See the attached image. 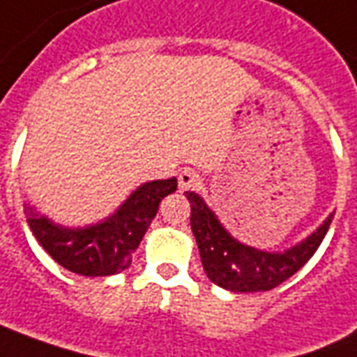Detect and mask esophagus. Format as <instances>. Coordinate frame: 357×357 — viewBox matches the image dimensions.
<instances>
[{
	"label": "esophagus",
	"instance_id": "obj_1",
	"mask_svg": "<svg viewBox=\"0 0 357 357\" xmlns=\"http://www.w3.org/2000/svg\"><path fill=\"white\" fill-rule=\"evenodd\" d=\"M196 184H198V174L190 171V169H184L183 173L178 174V190L181 192L192 190Z\"/></svg>",
	"mask_w": 357,
	"mask_h": 357
}]
</instances>
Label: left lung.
<instances>
[{
    "instance_id": "8db88e82",
    "label": "left lung",
    "mask_w": 357,
    "mask_h": 357,
    "mask_svg": "<svg viewBox=\"0 0 357 357\" xmlns=\"http://www.w3.org/2000/svg\"><path fill=\"white\" fill-rule=\"evenodd\" d=\"M186 198L190 202V227L207 279L231 292H265L300 271L317 252L335 215H328L296 246L282 252H265L234 238L199 194L186 192Z\"/></svg>"
}]
</instances>
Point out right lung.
Listing matches in <instances>:
<instances>
[{"mask_svg":"<svg viewBox=\"0 0 357 357\" xmlns=\"http://www.w3.org/2000/svg\"><path fill=\"white\" fill-rule=\"evenodd\" d=\"M176 190V178L140 184L100 223L63 227L36 207L24 204L30 231L40 246L67 271L84 277H109L128 269L132 254L158 213L161 199Z\"/></svg>","mask_w":357,"mask_h":357,"instance_id":"obj_1","label":"right lung"}]
</instances>
